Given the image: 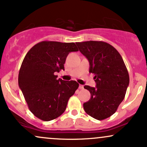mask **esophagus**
Instances as JSON below:
<instances>
[{
    "label": "esophagus",
    "instance_id": "obj_1",
    "mask_svg": "<svg viewBox=\"0 0 147 147\" xmlns=\"http://www.w3.org/2000/svg\"><path fill=\"white\" fill-rule=\"evenodd\" d=\"M79 88L80 90H83V89H84V86H82V85H79Z\"/></svg>",
    "mask_w": 147,
    "mask_h": 147
}]
</instances>
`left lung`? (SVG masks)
I'll return each mask as SVG.
<instances>
[{"instance_id":"1","label":"left lung","mask_w":147,"mask_h":147,"mask_svg":"<svg viewBox=\"0 0 147 147\" xmlns=\"http://www.w3.org/2000/svg\"><path fill=\"white\" fill-rule=\"evenodd\" d=\"M79 50L90 63L89 72L94 74L96 87L85 86L90 99L84 103L85 112L96 120L110 117L124 99L129 76L117 50L107 42H77Z\"/></svg>"}]
</instances>
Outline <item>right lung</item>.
Instances as JSON below:
<instances>
[{
	"mask_svg": "<svg viewBox=\"0 0 147 147\" xmlns=\"http://www.w3.org/2000/svg\"><path fill=\"white\" fill-rule=\"evenodd\" d=\"M78 51L74 42L43 41L33 46L24 57L19 71V88L37 118L50 121L66 110L79 84L58 79L55 72L64 70L68 55Z\"/></svg>",
	"mask_w": 147,
	"mask_h": 147,
	"instance_id": "add662e5",
	"label": "right lung"
}]
</instances>
